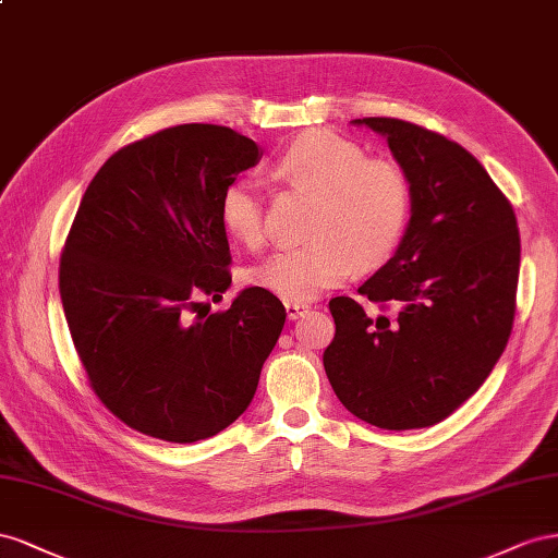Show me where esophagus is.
Returning <instances> with one entry per match:
<instances>
[{"instance_id":"1","label":"esophagus","mask_w":558,"mask_h":558,"mask_svg":"<svg viewBox=\"0 0 558 558\" xmlns=\"http://www.w3.org/2000/svg\"><path fill=\"white\" fill-rule=\"evenodd\" d=\"M308 308H311L308 304H294V301H284V311H288L290 320H296V317L308 313Z\"/></svg>"}]
</instances>
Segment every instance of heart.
Masks as SVG:
<instances>
[{
	"label": "heart",
	"instance_id": "heart-1",
	"mask_svg": "<svg viewBox=\"0 0 558 558\" xmlns=\"http://www.w3.org/2000/svg\"><path fill=\"white\" fill-rule=\"evenodd\" d=\"M274 174L290 186L313 191L306 243L270 254L247 270L252 288L304 304L339 288L357 266L388 262L407 231L411 189L404 168L367 156L357 142L331 131H306L274 161ZM221 227L247 247L264 243V201L257 184L233 180L219 198Z\"/></svg>",
	"mask_w": 558,
	"mask_h": 558
}]
</instances>
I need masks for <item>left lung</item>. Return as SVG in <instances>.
<instances>
[{
  "instance_id": "8db88e82",
  "label": "left lung",
  "mask_w": 558,
  "mask_h": 558,
  "mask_svg": "<svg viewBox=\"0 0 558 558\" xmlns=\"http://www.w3.org/2000/svg\"><path fill=\"white\" fill-rule=\"evenodd\" d=\"M386 137L409 178L411 219L395 257L333 296L323 362L353 416L384 429L429 427L480 390L509 341L521 238L512 203L484 166L423 125L355 119Z\"/></svg>"
}]
</instances>
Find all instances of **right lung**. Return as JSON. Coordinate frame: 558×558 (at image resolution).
Returning a JSON list of instances; mask_svg holds the SVG:
<instances>
[{
	"instance_id": "obj_1",
	"label": "right lung",
	"mask_w": 558,
	"mask_h": 558,
	"mask_svg": "<svg viewBox=\"0 0 558 558\" xmlns=\"http://www.w3.org/2000/svg\"><path fill=\"white\" fill-rule=\"evenodd\" d=\"M259 161L227 125L182 123L131 142L95 172L60 252V299L98 400L119 421L191 444L250 407L282 325L280 299L231 284L219 198Z\"/></svg>"
}]
</instances>
